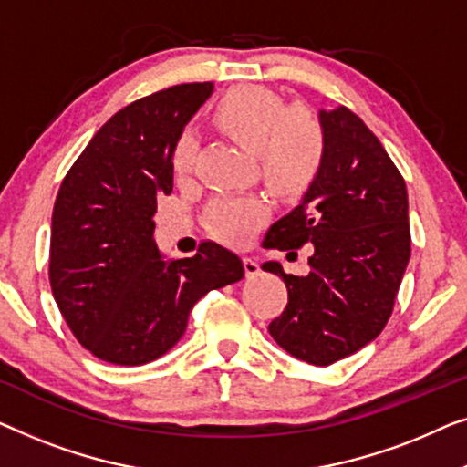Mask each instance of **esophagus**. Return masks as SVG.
<instances>
[{
  "mask_svg": "<svg viewBox=\"0 0 467 467\" xmlns=\"http://www.w3.org/2000/svg\"><path fill=\"white\" fill-rule=\"evenodd\" d=\"M243 268H245V277H255L260 273V265L254 258H243Z\"/></svg>",
  "mask_w": 467,
  "mask_h": 467,
  "instance_id": "1",
  "label": "esophagus"
}]
</instances>
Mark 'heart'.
<instances>
[{
	"label": "heart",
	"mask_w": 467,
	"mask_h": 467,
	"mask_svg": "<svg viewBox=\"0 0 467 467\" xmlns=\"http://www.w3.org/2000/svg\"><path fill=\"white\" fill-rule=\"evenodd\" d=\"M213 122L260 162L262 182L279 194H296L315 180L326 152V133L311 109L287 108L265 87H236L213 109ZM199 141L186 130L173 148V171L192 173ZM268 209L258 196H220L209 205L205 228L213 239L243 245L266 220Z\"/></svg>",
	"instance_id": "b5f03b06"
}]
</instances>
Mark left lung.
Instances as JSON below:
<instances>
[{"instance_id": "1", "label": "left lung", "mask_w": 467, "mask_h": 467, "mask_svg": "<svg viewBox=\"0 0 467 467\" xmlns=\"http://www.w3.org/2000/svg\"><path fill=\"white\" fill-rule=\"evenodd\" d=\"M326 152L300 205L268 228L279 252L313 243L306 277L279 262L262 271L284 277L287 305L268 332L281 349L330 366L374 340L391 317L410 258L404 177L362 118L347 108L319 111Z\"/></svg>"}]
</instances>
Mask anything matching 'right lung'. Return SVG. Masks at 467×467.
Masks as SVG:
<instances>
[{
  "mask_svg": "<svg viewBox=\"0 0 467 467\" xmlns=\"http://www.w3.org/2000/svg\"><path fill=\"white\" fill-rule=\"evenodd\" d=\"M177 84L116 111L78 156L52 209L48 277L58 311L84 349L116 366L165 356L207 292L243 277V262L207 241L165 262L156 196L173 190L175 141L212 93Z\"/></svg>",
  "mask_w": 467,
  "mask_h": 467,
  "instance_id": "right-lung-1",
  "label": "right lung"
}]
</instances>
